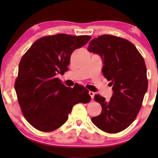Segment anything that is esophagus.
<instances>
[{
    "label": "esophagus",
    "instance_id": "34e87169",
    "mask_svg": "<svg viewBox=\"0 0 158 158\" xmlns=\"http://www.w3.org/2000/svg\"><path fill=\"white\" fill-rule=\"evenodd\" d=\"M89 96H91V98L93 99L94 98V95H95V93L94 92H92V91H89Z\"/></svg>",
    "mask_w": 158,
    "mask_h": 158
}]
</instances>
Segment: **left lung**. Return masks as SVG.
I'll use <instances>...</instances> for the list:
<instances>
[{"label":"left lung","instance_id":"1","mask_svg":"<svg viewBox=\"0 0 158 158\" xmlns=\"http://www.w3.org/2000/svg\"><path fill=\"white\" fill-rule=\"evenodd\" d=\"M88 49L101 57L103 75L110 81L113 91L109 101L94 96L102 112L92 117V122L105 132H119L135 121L141 108L148 88L145 60L132 43L113 35L94 39Z\"/></svg>","mask_w":158,"mask_h":158}]
</instances>
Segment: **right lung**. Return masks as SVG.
Returning a JSON list of instances; mask_svg holds the SVG:
<instances>
[{
	"mask_svg": "<svg viewBox=\"0 0 158 158\" xmlns=\"http://www.w3.org/2000/svg\"><path fill=\"white\" fill-rule=\"evenodd\" d=\"M91 38L65 34L43 36L22 56L15 89L23 116L36 130L58 129L68 119L74 105L91 100L83 86L68 88L57 77L68 70L72 53Z\"/></svg>",
	"mask_w": 158,
	"mask_h": 158,
	"instance_id": "add662e5",
	"label": "right lung"
}]
</instances>
